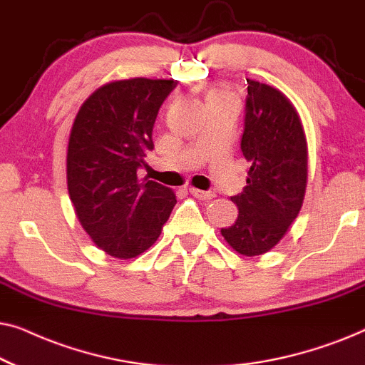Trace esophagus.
Segmentation results:
<instances>
[{
    "instance_id": "1",
    "label": "esophagus",
    "mask_w": 365,
    "mask_h": 365,
    "mask_svg": "<svg viewBox=\"0 0 365 365\" xmlns=\"http://www.w3.org/2000/svg\"><path fill=\"white\" fill-rule=\"evenodd\" d=\"M189 192H191L194 197L202 199V201H209V199H212L214 196H216L212 191H201V189H196V187H189Z\"/></svg>"
}]
</instances>
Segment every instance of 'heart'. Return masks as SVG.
Instances as JSON below:
<instances>
[{
    "mask_svg": "<svg viewBox=\"0 0 365 365\" xmlns=\"http://www.w3.org/2000/svg\"><path fill=\"white\" fill-rule=\"evenodd\" d=\"M216 96H227V94H226V93H222V91H217V93H214L211 98H216Z\"/></svg>",
    "mask_w": 365,
    "mask_h": 365,
    "instance_id": "1",
    "label": "heart"
}]
</instances>
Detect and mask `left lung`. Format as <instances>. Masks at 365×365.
I'll return each instance as SVG.
<instances>
[{
  "label": "left lung",
  "instance_id": "left-lung-1",
  "mask_svg": "<svg viewBox=\"0 0 365 365\" xmlns=\"http://www.w3.org/2000/svg\"><path fill=\"white\" fill-rule=\"evenodd\" d=\"M241 149L251 163L247 186L231 197L237 206L222 237L242 256H261L281 242L301 211L307 187V139L286 94L247 79Z\"/></svg>",
  "mask_w": 365,
  "mask_h": 365
}]
</instances>
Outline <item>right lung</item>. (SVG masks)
I'll return each mask as SVG.
<instances>
[{
	"label": "right lung",
	"instance_id": "1",
	"mask_svg": "<svg viewBox=\"0 0 365 365\" xmlns=\"http://www.w3.org/2000/svg\"><path fill=\"white\" fill-rule=\"evenodd\" d=\"M176 84L149 78L106 83L74 118L66 153L69 199L91 241L113 257L146 252L178 202L173 189L138 176L154 148L159 108Z\"/></svg>",
	"mask_w": 365,
	"mask_h": 365
}]
</instances>
